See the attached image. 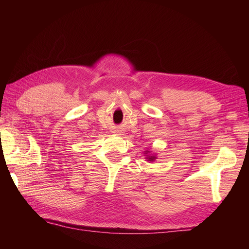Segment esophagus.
<instances>
[{"instance_id": "1", "label": "esophagus", "mask_w": 249, "mask_h": 249, "mask_svg": "<svg viewBox=\"0 0 249 249\" xmlns=\"http://www.w3.org/2000/svg\"><path fill=\"white\" fill-rule=\"evenodd\" d=\"M116 133H118V131H116Z\"/></svg>"}]
</instances>
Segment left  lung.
Wrapping results in <instances>:
<instances>
[{"label": "left lung", "instance_id": "obj_1", "mask_svg": "<svg viewBox=\"0 0 249 249\" xmlns=\"http://www.w3.org/2000/svg\"><path fill=\"white\" fill-rule=\"evenodd\" d=\"M144 154H145V158H146V160H149V161H153V160H156V156L153 155V154L151 155V154H150V151H145Z\"/></svg>", "mask_w": 249, "mask_h": 249}]
</instances>
